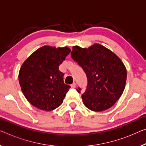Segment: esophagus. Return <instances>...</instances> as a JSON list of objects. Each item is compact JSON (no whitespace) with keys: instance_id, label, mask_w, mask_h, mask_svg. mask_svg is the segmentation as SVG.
Listing matches in <instances>:
<instances>
[{"instance_id":"esophagus-1","label":"esophagus","mask_w":146,"mask_h":146,"mask_svg":"<svg viewBox=\"0 0 146 146\" xmlns=\"http://www.w3.org/2000/svg\"><path fill=\"white\" fill-rule=\"evenodd\" d=\"M75 86H76V83H75V82H73L72 84H71V88H75Z\"/></svg>"}]
</instances>
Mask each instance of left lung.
<instances>
[{
    "instance_id": "obj_1",
    "label": "left lung",
    "mask_w": 146,
    "mask_h": 146,
    "mask_svg": "<svg viewBox=\"0 0 146 146\" xmlns=\"http://www.w3.org/2000/svg\"><path fill=\"white\" fill-rule=\"evenodd\" d=\"M71 56L86 75L88 83L82 94L84 106L94 111L113 106L123 94L127 80V69L120 58L99 44L88 48L75 46ZM77 90L80 93L81 89L79 87Z\"/></svg>"
}]
</instances>
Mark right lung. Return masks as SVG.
Instances as JSON below:
<instances>
[{"label": "right lung", "mask_w": 146, "mask_h": 146, "mask_svg": "<svg viewBox=\"0 0 146 146\" xmlns=\"http://www.w3.org/2000/svg\"><path fill=\"white\" fill-rule=\"evenodd\" d=\"M71 52L67 47L44 46L34 52L21 66L19 82L28 102L44 111H52L63 103L70 86L64 82L59 66Z\"/></svg>", "instance_id": "obj_1"}]
</instances>
